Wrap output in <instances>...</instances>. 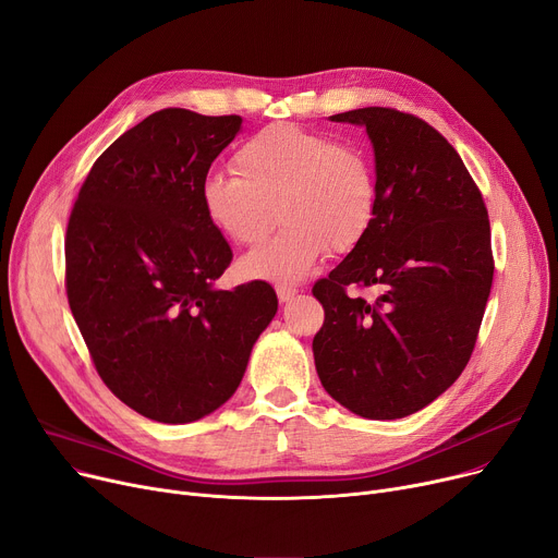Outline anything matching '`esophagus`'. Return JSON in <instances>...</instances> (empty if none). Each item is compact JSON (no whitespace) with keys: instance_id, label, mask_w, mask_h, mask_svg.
I'll list each match as a JSON object with an SVG mask.
<instances>
[{"instance_id":"obj_1","label":"esophagus","mask_w":558,"mask_h":558,"mask_svg":"<svg viewBox=\"0 0 558 558\" xmlns=\"http://www.w3.org/2000/svg\"><path fill=\"white\" fill-rule=\"evenodd\" d=\"M276 294H278V301H280V303H289L291 299H294V296L299 294V289L291 287V284H278V287H276Z\"/></svg>"}]
</instances>
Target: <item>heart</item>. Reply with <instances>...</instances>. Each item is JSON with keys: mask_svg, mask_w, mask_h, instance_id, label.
<instances>
[{"mask_svg": "<svg viewBox=\"0 0 558 558\" xmlns=\"http://www.w3.org/2000/svg\"><path fill=\"white\" fill-rule=\"evenodd\" d=\"M233 173L201 185L205 219L238 246L259 244L276 221L284 230L240 262L246 280L296 282L328 253L357 248L377 210L368 156L330 135L294 124L253 133L232 156Z\"/></svg>", "mask_w": 558, "mask_h": 558, "instance_id": "heart-1", "label": "heart"}]
</instances>
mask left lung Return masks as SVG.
Segmentation results:
<instances>
[{
	"mask_svg": "<svg viewBox=\"0 0 558 558\" xmlns=\"http://www.w3.org/2000/svg\"><path fill=\"white\" fill-rule=\"evenodd\" d=\"M330 120L366 129L377 210L364 242L312 289L326 310L314 364L353 414L404 418L473 355L493 284L488 213L452 144L418 117L371 106ZM345 286H375L378 299L350 300Z\"/></svg>",
	"mask_w": 558,
	"mask_h": 558,
	"instance_id": "left-lung-1",
	"label": "left lung"
}]
</instances>
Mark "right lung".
Wrapping results in <instances>:
<instances>
[{
  "label": "right lung",
  "mask_w": 558,
  "mask_h": 558,
  "mask_svg": "<svg viewBox=\"0 0 558 558\" xmlns=\"http://www.w3.org/2000/svg\"><path fill=\"white\" fill-rule=\"evenodd\" d=\"M240 129V114H149L97 158L68 223V301L95 368L158 423L219 409L278 312L262 280L215 287L232 251L205 219L201 185Z\"/></svg>",
  "instance_id": "right-lung-1"
}]
</instances>
